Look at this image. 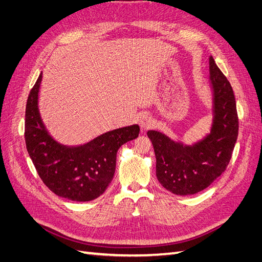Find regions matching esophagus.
I'll return each mask as SVG.
<instances>
[{
	"mask_svg": "<svg viewBox=\"0 0 262 262\" xmlns=\"http://www.w3.org/2000/svg\"><path fill=\"white\" fill-rule=\"evenodd\" d=\"M153 124H154L153 119L150 118L149 116H143V117L140 119V125H141L142 129L152 128Z\"/></svg>",
	"mask_w": 262,
	"mask_h": 262,
	"instance_id": "esophagus-1",
	"label": "esophagus"
}]
</instances>
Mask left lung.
<instances>
[{"label":"left lung","instance_id":"obj_1","mask_svg":"<svg viewBox=\"0 0 262 262\" xmlns=\"http://www.w3.org/2000/svg\"><path fill=\"white\" fill-rule=\"evenodd\" d=\"M214 92L211 133L193 146L175 143L163 133L148 131L156 156V176L168 191L188 195L202 191L223 173L238 137V115L234 92L226 76L210 57Z\"/></svg>","mask_w":262,"mask_h":262}]
</instances>
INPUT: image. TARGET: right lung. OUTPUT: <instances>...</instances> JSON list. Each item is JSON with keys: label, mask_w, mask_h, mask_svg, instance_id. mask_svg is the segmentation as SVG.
<instances>
[{"label": "right lung", "mask_w": 262, "mask_h": 262, "mask_svg": "<svg viewBox=\"0 0 262 262\" xmlns=\"http://www.w3.org/2000/svg\"><path fill=\"white\" fill-rule=\"evenodd\" d=\"M41 78L42 73L31 89L26 104L27 152L39 177L52 192L72 201L96 199L114 178L119 147L139 137V125L109 131L85 145H61L49 136L39 116L37 105Z\"/></svg>", "instance_id": "right-lung-1"}]
</instances>
